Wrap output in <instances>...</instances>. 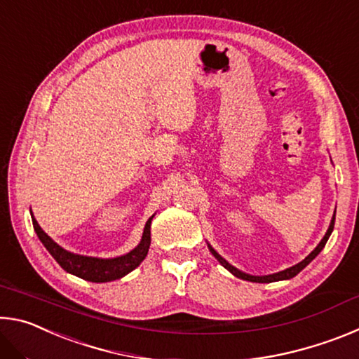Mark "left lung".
I'll list each match as a JSON object with an SVG mask.
<instances>
[{
	"mask_svg": "<svg viewBox=\"0 0 359 359\" xmlns=\"http://www.w3.org/2000/svg\"><path fill=\"white\" fill-rule=\"evenodd\" d=\"M334 222H336V210H334V215H332V220H331V223H330V228H327L325 238L320 241V244H318L317 247H315L313 250H312L311 253H309L307 257L301 261V263L291 266V267H288V269H285V271L277 272V274H269V276H250V274H245V272H242V271H239V269H236L234 266H231V264L228 263V261L224 259V258H222L220 255H218L210 245H209V250L212 252V255H214V257H215L218 261H220V264H222L223 267H226V269L231 272V274L236 276V277H239V278H242V280L257 282V283H269V282H278V280H288V278H293L294 276L299 274V272L304 269V267H306L315 257H317V255H318L321 250H323V247L326 245V242H327V239H330V236H331L332 229H334Z\"/></svg>",
	"mask_w": 359,
	"mask_h": 359,
	"instance_id": "obj_1",
	"label": "left lung"
}]
</instances>
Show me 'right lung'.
I'll use <instances>...</instances> for the list:
<instances>
[{"mask_svg": "<svg viewBox=\"0 0 359 359\" xmlns=\"http://www.w3.org/2000/svg\"><path fill=\"white\" fill-rule=\"evenodd\" d=\"M151 218H154V215H151L147 220V223H145L142 239L136 248H133L130 253L121 255V257L102 259V258H93V257H83V255H76L65 250L63 247H60L57 242H53L44 233V231H42V228L39 226L38 222H36V218L33 217V212H32V220H33L36 234H38L39 241L42 242V245L47 248L48 253L55 258L57 263L62 266L66 272H69V274L81 277L83 280L95 282V283L117 280V278H121L123 276L130 274L133 269H136V267L142 263L144 258L147 257L149 247H150Z\"/></svg>", "mask_w": 359, "mask_h": 359, "instance_id": "right-lung-1", "label": "right lung"}]
</instances>
